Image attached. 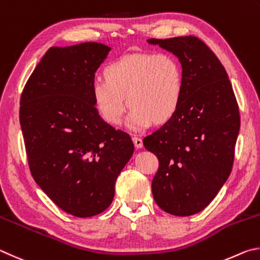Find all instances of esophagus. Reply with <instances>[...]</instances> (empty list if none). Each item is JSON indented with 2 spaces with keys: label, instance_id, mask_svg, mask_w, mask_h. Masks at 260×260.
<instances>
[{
  "label": "esophagus",
  "instance_id": "obj_1",
  "mask_svg": "<svg viewBox=\"0 0 260 260\" xmlns=\"http://www.w3.org/2000/svg\"><path fill=\"white\" fill-rule=\"evenodd\" d=\"M133 140H134V144L135 146L137 148H142L143 147V139L138 137V136H134L133 137Z\"/></svg>",
  "mask_w": 260,
  "mask_h": 260
}]
</instances>
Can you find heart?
<instances>
[{
    "label": "heart",
    "mask_w": 260,
    "mask_h": 260,
    "mask_svg": "<svg viewBox=\"0 0 260 260\" xmlns=\"http://www.w3.org/2000/svg\"><path fill=\"white\" fill-rule=\"evenodd\" d=\"M106 79L93 82V100L111 124L121 121L127 103L129 124L139 129L170 118L183 93V68L170 53L126 54L105 70Z\"/></svg>",
    "instance_id": "b5f03b06"
}]
</instances>
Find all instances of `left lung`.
<instances>
[{"instance_id":"left-lung-1","label":"left lung","mask_w":260,"mask_h":260,"mask_svg":"<svg viewBox=\"0 0 260 260\" xmlns=\"http://www.w3.org/2000/svg\"><path fill=\"white\" fill-rule=\"evenodd\" d=\"M147 41L176 54L183 68L178 108L143 140L158 160L153 197L166 212L190 216L215 199L231 174L239 105L224 66L202 40L189 35Z\"/></svg>"}]
</instances>
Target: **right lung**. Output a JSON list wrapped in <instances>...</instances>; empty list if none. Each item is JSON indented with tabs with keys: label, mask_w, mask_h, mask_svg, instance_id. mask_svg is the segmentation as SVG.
Listing matches in <instances>:
<instances>
[{
	"label": "right lung",
	"mask_w": 260,
	"mask_h": 260,
	"mask_svg": "<svg viewBox=\"0 0 260 260\" xmlns=\"http://www.w3.org/2000/svg\"><path fill=\"white\" fill-rule=\"evenodd\" d=\"M109 48H50L21 92L19 120L30 174L54 204L85 218L109 207L134 153L129 134L99 116L92 85Z\"/></svg>",
	"instance_id": "1"
}]
</instances>
